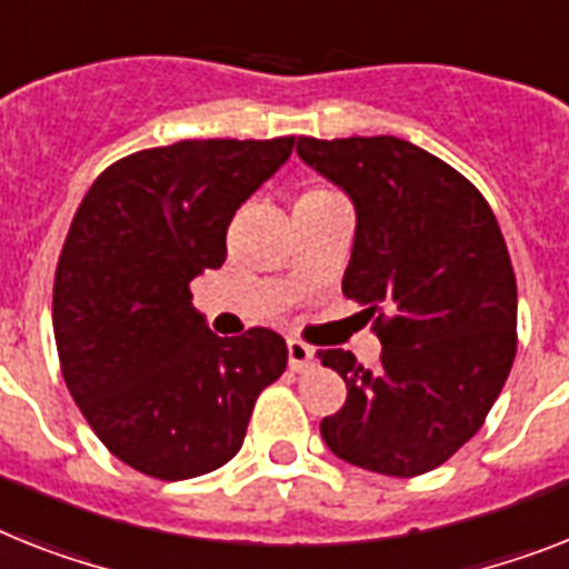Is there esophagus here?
I'll use <instances>...</instances> for the list:
<instances>
[{
  "mask_svg": "<svg viewBox=\"0 0 569 569\" xmlns=\"http://www.w3.org/2000/svg\"><path fill=\"white\" fill-rule=\"evenodd\" d=\"M288 360L293 372H308L317 366V349L302 340H288Z\"/></svg>",
  "mask_w": 569,
  "mask_h": 569,
  "instance_id": "esophagus-1",
  "label": "esophagus"
}]
</instances>
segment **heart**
I'll return each mask as SVG.
<instances>
[{"label":"heart","mask_w":569,"mask_h":569,"mask_svg":"<svg viewBox=\"0 0 569 569\" xmlns=\"http://www.w3.org/2000/svg\"><path fill=\"white\" fill-rule=\"evenodd\" d=\"M311 191H326V189H311ZM311 191H305V194H311Z\"/></svg>","instance_id":"1"}]
</instances>
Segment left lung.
<instances>
[{
	"mask_svg": "<svg viewBox=\"0 0 569 569\" xmlns=\"http://www.w3.org/2000/svg\"><path fill=\"white\" fill-rule=\"evenodd\" d=\"M296 150L355 200L342 293L383 346L375 369L349 351L319 355L349 389L319 425L322 439L366 471H433L480 430L518 351V281L500 223L468 177L396 136H299Z\"/></svg>",
	"mask_w": 569,
	"mask_h": 569,
	"instance_id": "obj_1",
	"label": "left lung"
}]
</instances>
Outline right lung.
<instances>
[{
    "label": "right lung",
    "instance_id": "1",
    "mask_svg": "<svg viewBox=\"0 0 569 569\" xmlns=\"http://www.w3.org/2000/svg\"><path fill=\"white\" fill-rule=\"evenodd\" d=\"M293 144L136 150L98 173L74 211L51 299L60 372L104 448L144 477L191 480L227 465L288 366V342L270 328L209 331L189 284L227 261L234 209Z\"/></svg>",
    "mask_w": 569,
    "mask_h": 569
}]
</instances>
